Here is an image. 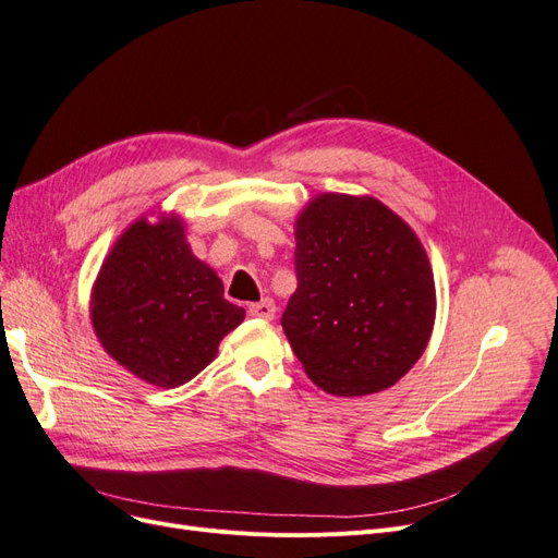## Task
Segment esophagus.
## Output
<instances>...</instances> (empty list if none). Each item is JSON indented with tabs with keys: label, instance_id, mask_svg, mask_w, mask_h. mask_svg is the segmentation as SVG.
Returning a JSON list of instances; mask_svg holds the SVG:
<instances>
[{
	"label": "esophagus",
	"instance_id": "obj_1",
	"mask_svg": "<svg viewBox=\"0 0 558 558\" xmlns=\"http://www.w3.org/2000/svg\"><path fill=\"white\" fill-rule=\"evenodd\" d=\"M250 314L254 318H260V320H272L275 314H277V306H275V302L270 298H265L263 302H256V304L250 306Z\"/></svg>",
	"mask_w": 558,
	"mask_h": 558
}]
</instances>
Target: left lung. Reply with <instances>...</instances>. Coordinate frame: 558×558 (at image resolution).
I'll list each match as a JSON object with an SVG mask.
<instances>
[{
    "label": "left lung",
    "instance_id": "1",
    "mask_svg": "<svg viewBox=\"0 0 558 558\" xmlns=\"http://www.w3.org/2000/svg\"><path fill=\"white\" fill-rule=\"evenodd\" d=\"M295 242L298 291L281 327L311 383L343 398L396 385L435 323L416 233L373 196L318 194L295 221Z\"/></svg>",
    "mask_w": 558,
    "mask_h": 558
}]
</instances>
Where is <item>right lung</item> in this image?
Wrapping results in <instances>:
<instances>
[{"label": "right lung", "mask_w": 558, "mask_h": 558, "mask_svg": "<svg viewBox=\"0 0 558 558\" xmlns=\"http://www.w3.org/2000/svg\"><path fill=\"white\" fill-rule=\"evenodd\" d=\"M244 320L225 283L198 260L175 215L128 227L107 254L92 295V323L107 354L140 380L181 387Z\"/></svg>", "instance_id": "obj_1"}]
</instances>
